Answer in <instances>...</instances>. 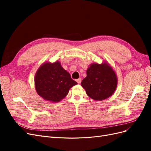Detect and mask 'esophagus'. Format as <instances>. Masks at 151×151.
<instances>
[{
	"mask_svg": "<svg viewBox=\"0 0 151 151\" xmlns=\"http://www.w3.org/2000/svg\"><path fill=\"white\" fill-rule=\"evenodd\" d=\"M76 81H77V83H78V84H80L81 83V79H77L76 80Z\"/></svg>",
	"mask_w": 151,
	"mask_h": 151,
	"instance_id": "esophagus-1",
	"label": "esophagus"
}]
</instances>
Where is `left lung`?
Returning a JSON list of instances; mask_svg holds the SVG:
<instances>
[{"label":"left lung","mask_w":151,"mask_h":151,"mask_svg":"<svg viewBox=\"0 0 151 151\" xmlns=\"http://www.w3.org/2000/svg\"><path fill=\"white\" fill-rule=\"evenodd\" d=\"M87 76L82 81L81 86L87 95L95 101H102L115 93L118 78L115 70L107 62L93 63L86 71Z\"/></svg>","instance_id":"obj_1"}]
</instances>
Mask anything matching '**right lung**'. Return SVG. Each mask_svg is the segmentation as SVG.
<instances>
[{
  "label": "right lung",
  "mask_w": 151,
  "mask_h": 151,
  "mask_svg": "<svg viewBox=\"0 0 151 151\" xmlns=\"http://www.w3.org/2000/svg\"><path fill=\"white\" fill-rule=\"evenodd\" d=\"M76 84L59 61L43 63L35 76L36 93L45 101L52 103L60 102L65 98L72 87Z\"/></svg>",
  "instance_id": "right-lung-1"
}]
</instances>
